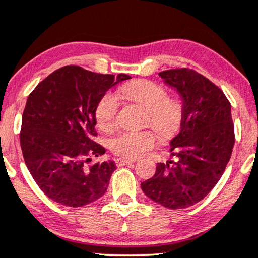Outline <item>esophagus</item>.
<instances>
[{"label": "esophagus", "instance_id": "1", "mask_svg": "<svg viewBox=\"0 0 258 258\" xmlns=\"http://www.w3.org/2000/svg\"><path fill=\"white\" fill-rule=\"evenodd\" d=\"M135 162V159H130V158H116L115 159V163L118 167H122V165H126L128 164V163H132Z\"/></svg>", "mask_w": 258, "mask_h": 258}]
</instances>
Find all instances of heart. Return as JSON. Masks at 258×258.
<instances>
[{"label":"heart","mask_w":258,"mask_h":258,"mask_svg":"<svg viewBox=\"0 0 258 258\" xmlns=\"http://www.w3.org/2000/svg\"><path fill=\"white\" fill-rule=\"evenodd\" d=\"M126 100L144 109L143 121L157 131L163 138H172L181 131L185 118V103L180 96H168L162 84L149 80H137L121 87ZM119 112V100L113 93H106L95 108L96 125L109 132L115 127ZM157 143V136L151 128L126 131L110 140L109 146L116 155L135 158L149 151Z\"/></svg>","instance_id":"b5f03b06"}]
</instances>
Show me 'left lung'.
Masks as SVG:
<instances>
[{
    "label": "left lung",
    "mask_w": 258,
    "mask_h": 258,
    "mask_svg": "<svg viewBox=\"0 0 258 258\" xmlns=\"http://www.w3.org/2000/svg\"><path fill=\"white\" fill-rule=\"evenodd\" d=\"M185 103L181 132L171 140L174 161L158 163L143 182L148 198L171 210L193 206L210 193L223 176L234 145L231 103L223 90L189 68L159 73Z\"/></svg>",
    "instance_id": "left-lung-1"
}]
</instances>
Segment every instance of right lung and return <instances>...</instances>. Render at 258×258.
I'll use <instances>...</instances> for the list:
<instances>
[{"label":"right lung","mask_w":258,"mask_h":258,"mask_svg":"<svg viewBox=\"0 0 258 258\" xmlns=\"http://www.w3.org/2000/svg\"><path fill=\"white\" fill-rule=\"evenodd\" d=\"M128 75L91 73L67 65L29 94L20 131L22 155L32 177L51 200L81 207L106 193L114 162L91 163L106 149L96 143L95 108L110 87Z\"/></svg>","instance_id":"1"}]
</instances>
